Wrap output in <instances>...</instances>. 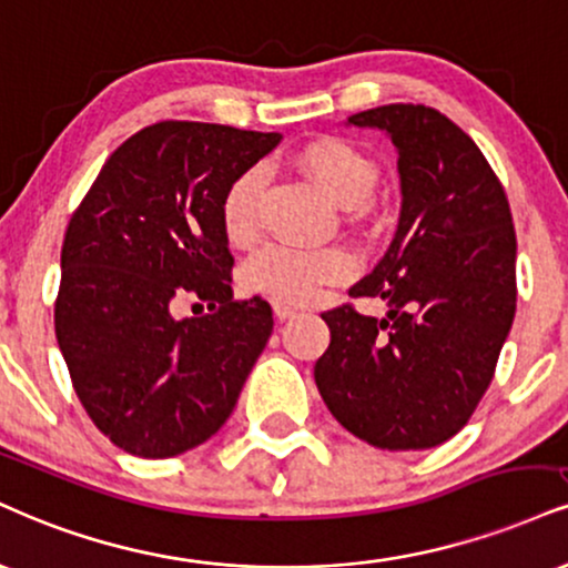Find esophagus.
Returning <instances> with one entry per match:
<instances>
[{
	"label": "esophagus",
	"mask_w": 568,
	"mask_h": 568,
	"mask_svg": "<svg viewBox=\"0 0 568 568\" xmlns=\"http://www.w3.org/2000/svg\"><path fill=\"white\" fill-rule=\"evenodd\" d=\"M272 312H275L277 320H291L293 314H296V310H293V306L285 304V302H272Z\"/></svg>",
	"instance_id": "obj_1"
}]
</instances>
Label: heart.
<instances>
[{
    "label": "heart",
    "instance_id": "heart-1",
    "mask_svg": "<svg viewBox=\"0 0 568 568\" xmlns=\"http://www.w3.org/2000/svg\"><path fill=\"white\" fill-rule=\"evenodd\" d=\"M296 163L344 209L362 206L378 184V166L371 155L336 136H323L304 145L296 153ZM262 190L264 172L258 166L245 169L224 190L222 227L230 243L245 245L256 237ZM352 266L349 254L338 248L270 245L245 264L243 285L251 293H262L277 302H310L323 285L349 275Z\"/></svg>",
    "mask_w": 568,
    "mask_h": 568
}]
</instances>
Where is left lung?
<instances>
[{"instance_id": "1", "label": "left lung", "mask_w": 568, "mask_h": 568, "mask_svg": "<svg viewBox=\"0 0 568 568\" xmlns=\"http://www.w3.org/2000/svg\"><path fill=\"white\" fill-rule=\"evenodd\" d=\"M346 124L392 140L402 211L384 258L349 291L384 298L386 317L325 312L314 384L357 439L428 449L474 415L514 325V216L476 142L434 108L394 102Z\"/></svg>"}]
</instances>
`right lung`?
Returning <instances> with one entry per match:
<instances>
[{"instance_id": "obj_1", "label": "right lung", "mask_w": 568, "mask_h": 568, "mask_svg": "<svg viewBox=\"0 0 568 568\" xmlns=\"http://www.w3.org/2000/svg\"><path fill=\"white\" fill-rule=\"evenodd\" d=\"M280 140L197 121L145 126L68 222L54 336L87 415L129 455L174 457L211 439L272 336L270 304L232 298L222 197ZM184 295L210 312L176 321Z\"/></svg>"}]
</instances>
